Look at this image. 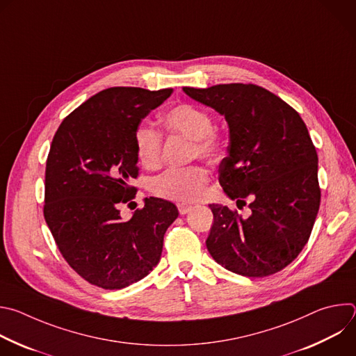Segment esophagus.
I'll list each match as a JSON object with an SVG mask.
<instances>
[{
	"mask_svg": "<svg viewBox=\"0 0 356 356\" xmlns=\"http://www.w3.org/2000/svg\"><path fill=\"white\" fill-rule=\"evenodd\" d=\"M177 209H179V213L181 214V216H184V214H187L188 211H191V206H187V204H177Z\"/></svg>",
	"mask_w": 356,
	"mask_h": 356,
	"instance_id": "esophagus-1",
	"label": "esophagus"
}]
</instances>
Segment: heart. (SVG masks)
Wrapping results in <instances>:
<instances>
[{
	"label": "heart",
	"mask_w": 356,
	"mask_h": 356,
	"mask_svg": "<svg viewBox=\"0 0 356 356\" xmlns=\"http://www.w3.org/2000/svg\"><path fill=\"white\" fill-rule=\"evenodd\" d=\"M161 121L170 134L193 142V156L213 161L221 155V140L213 131V120L206 110L193 104H179L166 111ZM134 142L139 163L149 170L156 169L162 161L161 134L146 124H139L134 132ZM209 179V172L201 166L169 169L154 179L152 191L181 204L193 202L201 197Z\"/></svg>",
	"instance_id": "b5f03b06"
}]
</instances>
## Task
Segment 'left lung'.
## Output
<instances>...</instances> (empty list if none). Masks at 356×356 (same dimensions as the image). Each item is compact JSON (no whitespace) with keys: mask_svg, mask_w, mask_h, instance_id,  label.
Here are the masks:
<instances>
[{"mask_svg":"<svg viewBox=\"0 0 356 356\" xmlns=\"http://www.w3.org/2000/svg\"><path fill=\"white\" fill-rule=\"evenodd\" d=\"M183 91L225 117L229 145L218 180L238 209L248 198L252 211L242 218L227 206L210 204V255L248 277L280 272L307 243L320 209L318 156L306 124L282 98L255 84Z\"/></svg>","mask_w":356,"mask_h":356,"instance_id":"8db88e82","label":"left lung"}]
</instances>
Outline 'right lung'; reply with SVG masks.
<instances>
[{"label":"right lung","instance_id":"1","mask_svg":"<svg viewBox=\"0 0 356 356\" xmlns=\"http://www.w3.org/2000/svg\"><path fill=\"white\" fill-rule=\"evenodd\" d=\"M173 92L113 87L88 98L56 131L44 173V221L70 268L107 290L143 279L162 255L177 218L170 201L149 197L129 220L120 206L135 197L134 132Z\"/></svg>","mask_w":356,"mask_h":356}]
</instances>
